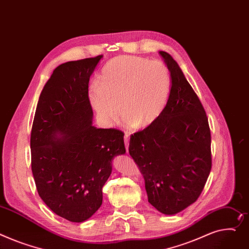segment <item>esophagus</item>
Here are the masks:
<instances>
[{
    "label": "esophagus",
    "instance_id": "esophagus-1",
    "mask_svg": "<svg viewBox=\"0 0 249 249\" xmlns=\"http://www.w3.org/2000/svg\"><path fill=\"white\" fill-rule=\"evenodd\" d=\"M129 139H130L129 135H128V134H125V136H124V142H125V147H126V151H127V152H128V148H129Z\"/></svg>",
    "mask_w": 249,
    "mask_h": 249
}]
</instances>
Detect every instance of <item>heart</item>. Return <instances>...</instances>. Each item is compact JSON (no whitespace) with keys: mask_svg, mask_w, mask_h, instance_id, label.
I'll return each mask as SVG.
<instances>
[{"mask_svg":"<svg viewBox=\"0 0 249 249\" xmlns=\"http://www.w3.org/2000/svg\"><path fill=\"white\" fill-rule=\"evenodd\" d=\"M170 90L171 76L164 63L124 55L104 66L99 82L90 85L89 98L105 125L117 118L121 105L124 124L144 128L160 117Z\"/></svg>","mask_w":249,"mask_h":249,"instance_id":"1","label":"heart"}]
</instances>
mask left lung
Wrapping results in <instances>:
<instances>
[{
    "label": "left lung",
    "mask_w": 249,
    "mask_h": 249,
    "mask_svg": "<svg viewBox=\"0 0 249 249\" xmlns=\"http://www.w3.org/2000/svg\"><path fill=\"white\" fill-rule=\"evenodd\" d=\"M171 76L160 117L132 135L129 153L139 166L148 202L165 215L194 203L211 170V135L205 110L176 61L160 51Z\"/></svg>",
    "instance_id": "8db88e82"
}]
</instances>
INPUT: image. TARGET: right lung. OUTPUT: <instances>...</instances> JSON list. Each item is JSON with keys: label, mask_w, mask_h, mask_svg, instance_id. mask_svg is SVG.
I'll use <instances>...</instances> for the list:
<instances>
[{"label": "right lung", "mask_w": 249, "mask_h": 249, "mask_svg": "<svg viewBox=\"0 0 249 249\" xmlns=\"http://www.w3.org/2000/svg\"><path fill=\"white\" fill-rule=\"evenodd\" d=\"M102 55L64 63L40 95L31 132L32 172L42 200L71 222L89 219L102 204L113 159L126 153L124 134L93 126L88 96Z\"/></svg>", "instance_id": "1"}]
</instances>
